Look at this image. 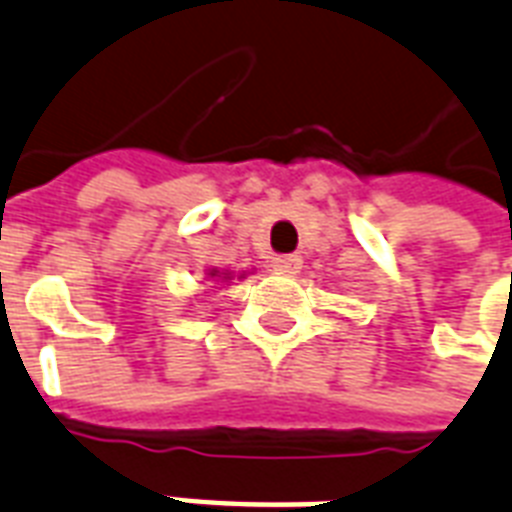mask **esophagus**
I'll return each instance as SVG.
<instances>
[{"label": "esophagus", "mask_w": 512, "mask_h": 512, "mask_svg": "<svg viewBox=\"0 0 512 512\" xmlns=\"http://www.w3.org/2000/svg\"><path fill=\"white\" fill-rule=\"evenodd\" d=\"M272 267H275L277 272L293 275V272L301 267V259L296 256V253H291V256H275V259H272Z\"/></svg>", "instance_id": "esophagus-1"}]
</instances>
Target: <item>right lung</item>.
Returning <instances> with one entry per match:
<instances>
[{"label":"right lung","mask_w":512,"mask_h":512,"mask_svg":"<svg viewBox=\"0 0 512 512\" xmlns=\"http://www.w3.org/2000/svg\"><path fill=\"white\" fill-rule=\"evenodd\" d=\"M211 277H227V280H229V277H232V275H229V272H216V269H213Z\"/></svg>","instance_id":"1"}]
</instances>
